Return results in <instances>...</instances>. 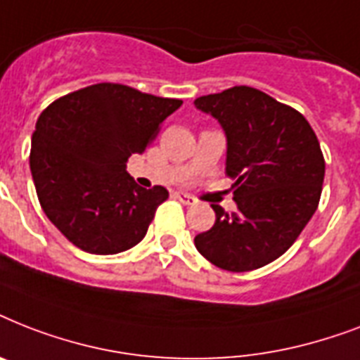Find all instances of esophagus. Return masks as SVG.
<instances>
[{
  "mask_svg": "<svg viewBox=\"0 0 360 360\" xmlns=\"http://www.w3.org/2000/svg\"><path fill=\"white\" fill-rule=\"evenodd\" d=\"M174 196L179 200V202H183L185 205H194L196 203V200L191 196V194H185V192H174Z\"/></svg>",
  "mask_w": 360,
  "mask_h": 360,
  "instance_id": "34e87169",
  "label": "esophagus"
}]
</instances>
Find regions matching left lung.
<instances>
[{
    "label": "left lung",
    "mask_w": 360,
    "mask_h": 360,
    "mask_svg": "<svg viewBox=\"0 0 360 360\" xmlns=\"http://www.w3.org/2000/svg\"><path fill=\"white\" fill-rule=\"evenodd\" d=\"M194 106L219 121L228 141L226 175L236 181V213L217 220L194 245L217 267L245 273L274 262L301 236L321 196L325 160L312 127L267 93L236 86Z\"/></svg>",
    "instance_id": "left-lung-1"
}]
</instances>
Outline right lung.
<instances>
[{"mask_svg":"<svg viewBox=\"0 0 360 360\" xmlns=\"http://www.w3.org/2000/svg\"><path fill=\"white\" fill-rule=\"evenodd\" d=\"M181 104L121 84H95L42 112L31 138V175L42 211L72 245L106 256L146 237L168 191L136 185L127 160L146 151Z\"/></svg>","mask_w":360,"mask_h":360,"instance_id":"add662e5","label":"right lung"}]
</instances>
